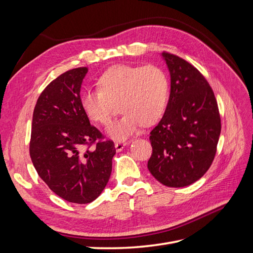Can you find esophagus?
Returning <instances> with one entry per match:
<instances>
[{
    "label": "esophagus",
    "instance_id": "34e87169",
    "mask_svg": "<svg viewBox=\"0 0 253 253\" xmlns=\"http://www.w3.org/2000/svg\"><path fill=\"white\" fill-rule=\"evenodd\" d=\"M126 143L127 142L126 140H118V141L115 142V148H116V151L120 152V151L124 150V148L126 147Z\"/></svg>",
    "mask_w": 253,
    "mask_h": 253
}]
</instances>
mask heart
<instances>
[{"label": "heart", "mask_w": 253, "mask_h": 253, "mask_svg": "<svg viewBox=\"0 0 253 253\" xmlns=\"http://www.w3.org/2000/svg\"><path fill=\"white\" fill-rule=\"evenodd\" d=\"M170 84L167 74L156 65H118L98 80V88L81 96L84 114L99 125H108L119 103L121 117L108 127L115 139H125L141 126H151L164 115L169 100Z\"/></svg>", "instance_id": "1"}]
</instances>
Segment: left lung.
Returning <instances> with one entry per match:
<instances>
[{
	"label": "left lung",
	"mask_w": 253,
	"mask_h": 253,
	"mask_svg": "<svg viewBox=\"0 0 253 253\" xmlns=\"http://www.w3.org/2000/svg\"><path fill=\"white\" fill-rule=\"evenodd\" d=\"M171 76L166 112L150 133L148 169L163 185L181 188L200 179L216 154L220 115L210 84L188 61L164 51Z\"/></svg>",
	"instance_id": "1"
}]
</instances>
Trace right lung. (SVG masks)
<instances>
[{
  "label": "right lung",
  "mask_w": 253,
  "mask_h": 253,
  "mask_svg": "<svg viewBox=\"0 0 253 253\" xmlns=\"http://www.w3.org/2000/svg\"><path fill=\"white\" fill-rule=\"evenodd\" d=\"M88 72L77 67L61 74L39 96L35 106L29 154L38 175L63 200L88 204L101 194L116 153L89 124L81 106L80 88Z\"/></svg>",
  "instance_id": "obj_1"
}]
</instances>
